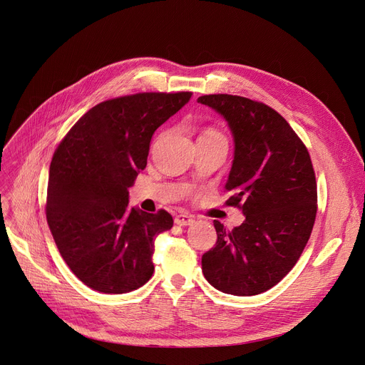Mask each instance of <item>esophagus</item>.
<instances>
[{
	"mask_svg": "<svg viewBox=\"0 0 365 365\" xmlns=\"http://www.w3.org/2000/svg\"><path fill=\"white\" fill-rule=\"evenodd\" d=\"M194 222H195V219L190 215H186V213L176 215V217H175V223L179 225V226H187V225H192Z\"/></svg>",
	"mask_w": 365,
	"mask_h": 365,
	"instance_id": "34e87169",
	"label": "esophagus"
}]
</instances>
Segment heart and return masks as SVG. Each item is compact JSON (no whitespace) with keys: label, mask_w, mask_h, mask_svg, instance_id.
Instances as JSON below:
<instances>
[{"label":"heart","mask_w":365,"mask_h":365,"mask_svg":"<svg viewBox=\"0 0 365 365\" xmlns=\"http://www.w3.org/2000/svg\"><path fill=\"white\" fill-rule=\"evenodd\" d=\"M201 136H220V134L216 131V130H212V128H208V130H205ZM222 138V136H220Z\"/></svg>","instance_id":"b5f03b06"}]
</instances>
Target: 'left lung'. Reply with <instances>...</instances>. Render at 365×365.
Returning <instances> with one entry per match:
<instances>
[{"label":"left lung","instance_id":"1","mask_svg":"<svg viewBox=\"0 0 365 365\" xmlns=\"http://www.w3.org/2000/svg\"><path fill=\"white\" fill-rule=\"evenodd\" d=\"M198 102L219 112L232 131L226 205L245 216L232 231L215 220L217 241L202 255V274L219 292L256 296L289 274L308 244L317 216L312 161L290 124L267 105L232 94Z\"/></svg>","mask_w":365,"mask_h":365}]
</instances>
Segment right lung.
<instances>
[{
    "label": "right lung",
    "instance_id": "obj_1",
    "mask_svg": "<svg viewBox=\"0 0 365 365\" xmlns=\"http://www.w3.org/2000/svg\"><path fill=\"white\" fill-rule=\"evenodd\" d=\"M192 93H138L91 108L57 146L47 187V223L59 253L90 289L123 294L153 274L165 210L128 207V187L146 167L152 134Z\"/></svg>",
    "mask_w": 365,
    "mask_h": 365
}]
</instances>
